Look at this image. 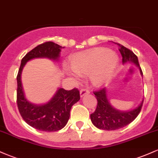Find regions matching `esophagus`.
<instances>
[{
    "mask_svg": "<svg viewBox=\"0 0 158 158\" xmlns=\"http://www.w3.org/2000/svg\"><path fill=\"white\" fill-rule=\"evenodd\" d=\"M90 94V90L86 89V88H82V89H81L80 90V97H84L85 95H86V94Z\"/></svg>",
    "mask_w": 158,
    "mask_h": 158,
    "instance_id": "34e87169",
    "label": "esophagus"
}]
</instances>
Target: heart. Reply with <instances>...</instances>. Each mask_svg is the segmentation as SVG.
I'll list each match as a JSON object with an SVG mask.
<instances>
[{
  "instance_id": "b5f03b06",
  "label": "heart",
  "mask_w": 158,
  "mask_h": 158,
  "mask_svg": "<svg viewBox=\"0 0 158 158\" xmlns=\"http://www.w3.org/2000/svg\"><path fill=\"white\" fill-rule=\"evenodd\" d=\"M118 64L116 53L106 48H97L76 56L72 61V68H67L66 71L76 78L90 73L92 83L99 86L110 80Z\"/></svg>"
}]
</instances>
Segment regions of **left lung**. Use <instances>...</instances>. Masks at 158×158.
I'll return each instance as SVG.
<instances>
[{
  "mask_svg": "<svg viewBox=\"0 0 158 158\" xmlns=\"http://www.w3.org/2000/svg\"><path fill=\"white\" fill-rule=\"evenodd\" d=\"M114 44L118 45L119 50L123 57V63L133 62L139 68L140 74L143 75L137 56L126 47L118 43ZM94 94L97 99V106L95 111L90 114V119L94 126L99 129L113 131L126 126L135 120L143 106V100L135 109L129 111H120L110 106L107 98L106 88L94 91Z\"/></svg>",
  "mask_w": 158,
  "mask_h": 158,
  "instance_id": "1",
  "label": "left lung"
}]
</instances>
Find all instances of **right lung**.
Segmentation results:
<instances>
[{
	"label": "right lung",
	"mask_w": 158,
	"mask_h": 158,
	"mask_svg": "<svg viewBox=\"0 0 158 158\" xmlns=\"http://www.w3.org/2000/svg\"><path fill=\"white\" fill-rule=\"evenodd\" d=\"M62 48H64L52 41L38 45L23 58L18 73L17 105L20 114L29 126L39 131H56L64 128L70 118L72 106L80 99V94L77 88L70 90L58 88L49 102L40 106L32 104L24 96L21 80V72L26 63L31 59L48 58L58 60Z\"/></svg>",
	"instance_id": "right-lung-1"
}]
</instances>
